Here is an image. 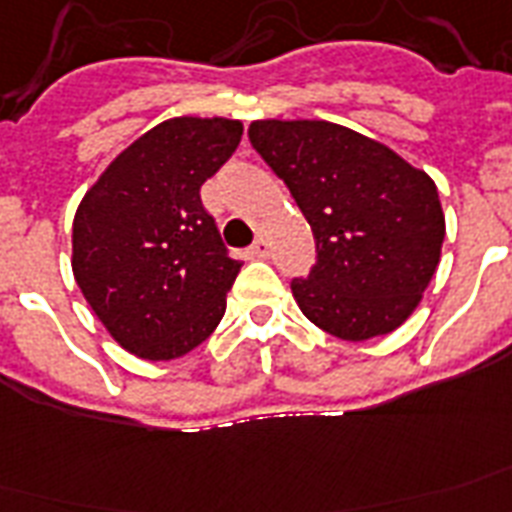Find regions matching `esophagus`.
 <instances>
[{"instance_id":"obj_1","label":"esophagus","mask_w":512,"mask_h":512,"mask_svg":"<svg viewBox=\"0 0 512 512\" xmlns=\"http://www.w3.org/2000/svg\"><path fill=\"white\" fill-rule=\"evenodd\" d=\"M269 251H272V245H269V240L264 235H261L259 240L251 245V253H253V256H259V259H267Z\"/></svg>"}]
</instances>
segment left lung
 I'll return each instance as SVG.
<instances>
[{
  "mask_svg": "<svg viewBox=\"0 0 512 512\" xmlns=\"http://www.w3.org/2000/svg\"><path fill=\"white\" fill-rule=\"evenodd\" d=\"M248 138L315 235L318 264L291 283L299 310L347 342L403 326L433 280L446 237L433 178L336 122L256 120Z\"/></svg>",
  "mask_w": 512,
  "mask_h": 512,
  "instance_id": "8db88e82",
  "label": "left lung"
}]
</instances>
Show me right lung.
Segmentation results:
<instances>
[{
	"instance_id": "add662e5",
	"label": "right lung",
	"mask_w": 512,
	"mask_h": 512,
	"mask_svg": "<svg viewBox=\"0 0 512 512\" xmlns=\"http://www.w3.org/2000/svg\"><path fill=\"white\" fill-rule=\"evenodd\" d=\"M243 122L173 117L120 152L74 213L71 269L122 350L173 360L216 331L243 261L229 259L200 186L232 157Z\"/></svg>"
}]
</instances>
